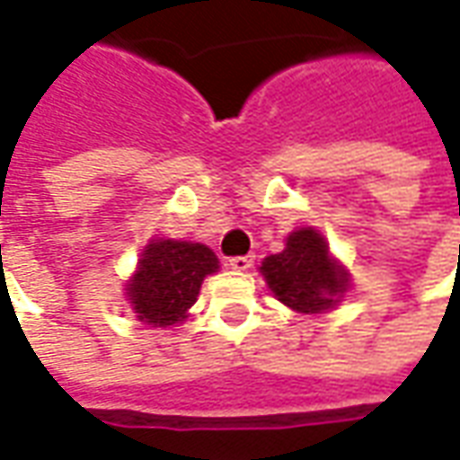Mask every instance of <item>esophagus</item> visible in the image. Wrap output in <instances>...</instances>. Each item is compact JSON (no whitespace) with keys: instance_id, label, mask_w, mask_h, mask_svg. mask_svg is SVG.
Masks as SVG:
<instances>
[{"instance_id":"esophagus-1","label":"esophagus","mask_w":460,"mask_h":460,"mask_svg":"<svg viewBox=\"0 0 460 460\" xmlns=\"http://www.w3.org/2000/svg\"><path fill=\"white\" fill-rule=\"evenodd\" d=\"M252 263H255V255H235L227 261V266L233 270H248V268H252Z\"/></svg>"}]
</instances>
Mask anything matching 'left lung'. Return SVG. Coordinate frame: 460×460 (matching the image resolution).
<instances>
[{
  "label": "left lung",
  "mask_w": 460,
  "mask_h": 460,
  "mask_svg": "<svg viewBox=\"0 0 460 460\" xmlns=\"http://www.w3.org/2000/svg\"><path fill=\"white\" fill-rule=\"evenodd\" d=\"M258 270L270 294L296 314L337 309L352 288L349 270L332 255L326 237L316 227L294 230L286 237V248L263 258Z\"/></svg>",
  "instance_id": "obj_1"
}]
</instances>
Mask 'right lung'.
<instances>
[{"mask_svg": "<svg viewBox=\"0 0 460 460\" xmlns=\"http://www.w3.org/2000/svg\"><path fill=\"white\" fill-rule=\"evenodd\" d=\"M217 270L220 261L208 245L151 237L141 248L137 270L126 280L123 296L138 322L166 329L190 316L202 280Z\"/></svg>", "mask_w": 460, "mask_h": 460, "instance_id": "add662e5", "label": "right lung"}]
</instances>
